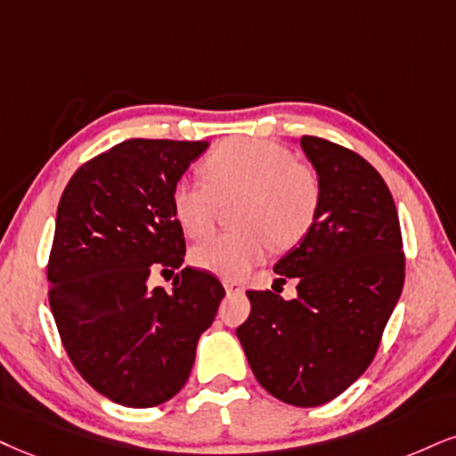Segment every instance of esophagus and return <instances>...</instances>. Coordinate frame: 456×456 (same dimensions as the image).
I'll return each mask as SVG.
<instances>
[{"label": "esophagus", "instance_id": "1", "mask_svg": "<svg viewBox=\"0 0 456 456\" xmlns=\"http://www.w3.org/2000/svg\"><path fill=\"white\" fill-rule=\"evenodd\" d=\"M224 288H226L228 294H243L245 291V288L239 281H224Z\"/></svg>", "mask_w": 456, "mask_h": 456}]
</instances>
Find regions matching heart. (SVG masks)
<instances>
[{"label":"heart","mask_w":456,"mask_h":456,"mask_svg":"<svg viewBox=\"0 0 456 456\" xmlns=\"http://www.w3.org/2000/svg\"><path fill=\"white\" fill-rule=\"evenodd\" d=\"M205 182L179 179L173 188V213L192 239L216 228L219 205L239 200L234 226L194 247L200 271L224 279L245 277L268 254L289 249L311 230L322 202V183L311 165L294 159L283 145L262 139H228L202 162Z\"/></svg>","instance_id":"b5f03b06"}]
</instances>
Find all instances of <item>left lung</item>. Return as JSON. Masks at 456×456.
Here are the masks:
<instances>
[{"label":"left lung","instance_id":"8db88e82","mask_svg":"<svg viewBox=\"0 0 456 456\" xmlns=\"http://www.w3.org/2000/svg\"><path fill=\"white\" fill-rule=\"evenodd\" d=\"M322 183L317 217L302 243L274 264L297 296L247 291L251 313L237 336L254 376L277 400L328 403L365 372L402 296V230L380 173L355 151L300 139Z\"/></svg>","mask_w":456,"mask_h":456}]
</instances>
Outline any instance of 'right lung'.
<instances>
[{"instance_id":"obj_1","label":"right lung","mask_w":456,"mask_h":456,"mask_svg":"<svg viewBox=\"0 0 456 456\" xmlns=\"http://www.w3.org/2000/svg\"><path fill=\"white\" fill-rule=\"evenodd\" d=\"M207 148L128 139L84 162L56 209L50 311L82 379L122 406H159L182 391L196 342L226 296L213 274L190 266L171 292L149 285L154 272L183 264L171 196Z\"/></svg>"}]
</instances>
